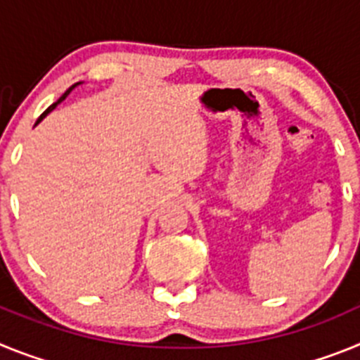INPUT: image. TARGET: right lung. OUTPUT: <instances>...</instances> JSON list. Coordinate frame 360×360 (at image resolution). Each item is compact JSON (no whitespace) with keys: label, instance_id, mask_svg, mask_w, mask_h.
I'll use <instances>...</instances> for the list:
<instances>
[{"label":"right lung","instance_id":"obj_1","mask_svg":"<svg viewBox=\"0 0 360 360\" xmlns=\"http://www.w3.org/2000/svg\"><path fill=\"white\" fill-rule=\"evenodd\" d=\"M79 84H82V82H75V84H72V86H70L68 90H66V91H65V94H63V97H61V98H59V101H57V103H53V104H52V106H50V108H46V110H44V111H43V113H41V117H39V119H37V122H36V124H39V122H41V120H43V119H44V117L49 115L50 111H52V110H53V108H56V106H57V104L61 103V101H65V98H66V97H68V94H70V91H72V90H73V88H75V86H79Z\"/></svg>","mask_w":360,"mask_h":360}]
</instances>
